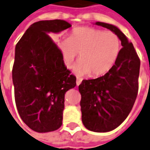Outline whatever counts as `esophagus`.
Wrapping results in <instances>:
<instances>
[{"label": "esophagus", "mask_w": 150, "mask_h": 150, "mask_svg": "<svg viewBox=\"0 0 150 150\" xmlns=\"http://www.w3.org/2000/svg\"><path fill=\"white\" fill-rule=\"evenodd\" d=\"M81 81H82L81 78H76V85H77V86H79L80 84H81Z\"/></svg>", "instance_id": "esophagus-1"}]
</instances>
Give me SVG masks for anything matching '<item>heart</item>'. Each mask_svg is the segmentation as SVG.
Masks as SVG:
<instances>
[{
	"label": "heart",
	"instance_id": "b5f03b06",
	"mask_svg": "<svg viewBox=\"0 0 150 150\" xmlns=\"http://www.w3.org/2000/svg\"><path fill=\"white\" fill-rule=\"evenodd\" d=\"M58 47L66 68L71 69L81 54V59L74 69L77 76L92 74L100 76L108 74L121 50L119 36L112 31L93 28H76L69 38L58 41Z\"/></svg>",
	"mask_w": 150,
	"mask_h": 150
}]
</instances>
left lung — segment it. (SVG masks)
<instances>
[{
    "mask_svg": "<svg viewBox=\"0 0 150 150\" xmlns=\"http://www.w3.org/2000/svg\"><path fill=\"white\" fill-rule=\"evenodd\" d=\"M95 24L116 34L122 47L108 74L83 80L79 85L83 124L91 131L103 133L117 128L132 109L138 95L140 59L132 42L116 26L102 22Z\"/></svg>",
    "mask_w": 150,
    "mask_h": 150,
    "instance_id": "8db88e82",
    "label": "left lung"
}]
</instances>
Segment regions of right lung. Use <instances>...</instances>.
I'll use <instances>...</instances> for the list:
<instances>
[{
  "instance_id": "obj_1",
  "label": "right lung",
  "mask_w": 150,
  "mask_h": 150,
  "mask_svg": "<svg viewBox=\"0 0 150 150\" xmlns=\"http://www.w3.org/2000/svg\"><path fill=\"white\" fill-rule=\"evenodd\" d=\"M70 27L62 20L35 22L16 46V105L23 122L34 131L58 130L62 124L65 94L76 86V76L64 65L59 49L48 35Z\"/></svg>"
}]
</instances>
